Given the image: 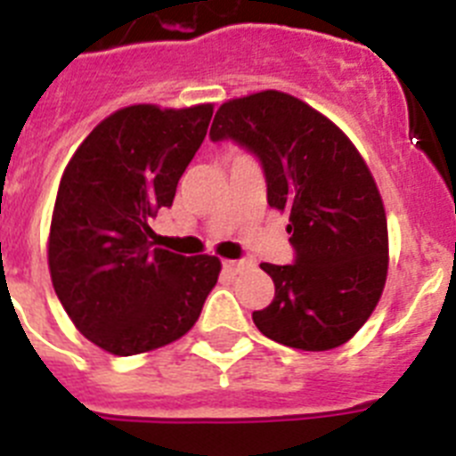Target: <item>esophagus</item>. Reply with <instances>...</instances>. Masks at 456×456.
Listing matches in <instances>:
<instances>
[{"mask_svg":"<svg viewBox=\"0 0 456 456\" xmlns=\"http://www.w3.org/2000/svg\"><path fill=\"white\" fill-rule=\"evenodd\" d=\"M246 264L243 259H227V262H222V266H224V271H229V273H240V271L246 269Z\"/></svg>","mask_w":456,"mask_h":456,"instance_id":"1","label":"esophagus"}]
</instances>
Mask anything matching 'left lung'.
I'll return each instance as SVG.
<instances>
[{
    "mask_svg": "<svg viewBox=\"0 0 456 456\" xmlns=\"http://www.w3.org/2000/svg\"><path fill=\"white\" fill-rule=\"evenodd\" d=\"M210 141H234L257 157L266 201L289 216L294 262L262 264L275 297L252 322L297 350L343 346L370 317L387 278L385 206L357 148L322 113L278 90L222 104Z\"/></svg>",
    "mask_w": 456,
    "mask_h": 456,
    "instance_id": "8db88e82",
    "label": "left lung"
}]
</instances>
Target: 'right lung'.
Returning a JSON list of instances; mask_svg holds the SVG:
<instances>
[{
	"instance_id": "obj_1",
	"label": "right lung",
	"mask_w": 456,
	"mask_h": 456,
	"mask_svg": "<svg viewBox=\"0 0 456 456\" xmlns=\"http://www.w3.org/2000/svg\"><path fill=\"white\" fill-rule=\"evenodd\" d=\"M210 116V104L129 106L99 122L64 169L48 240L53 287L80 334L110 354L181 338L216 287L220 259L151 240Z\"/></svg>"
}]
</instances>
